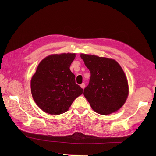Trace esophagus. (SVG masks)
<instances>
[{
	"instance_id": "34e87169",
	"label": "esophagus",
	"mask_w": 156,
	"mask_h": 156,
	"mask_svg": "<svg viewBox=\"0 0 156 156\" xmlns=\"http://www.w3.org/2000/svg\"><path fill=\"white\" fill-rule=\"evenodd\" d=\"M81 87L83 89H84V88H85V84H84V83H82V84H81Z\"/></svg>"
}]
</instances>
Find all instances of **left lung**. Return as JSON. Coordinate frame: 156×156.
Returning a JSON list of instances; mask_svg holds the SVG:
<instances>
[{"label":"left lung","instance_id":"left-lung-1","mask_svg":"<svg viewBox=\"0 0 156 156\" xmlns=\"http://www.w3.org/2000/svg\"><path fill=\"white\" fill-rule=\"evenodd\" d=\"M90 72L84 96L92 109L103 115L118 111L128 96V84L124 71L116 61L95 55H81Z\"/></svg>","mask_w":156,"mask_h":156}]
</instances>
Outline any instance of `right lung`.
<instances>
[{
  "label": "right lung",
  "instance_id": "add662e5",
  "mask_svg": "<svg viewBox=\"0 0 156 156\" xmlns=\"http://www.w3.org/2000/svg\"><path fill=\"white\" fill-rule=\"evenodd\" d=\"M75 53L52 55L41 61L31 79L32 98L42 111L50 115L66 112L83 89L75 83L69 67Z\"/></svg>",
  "mask_w": 156,
  "mask_h": 156
}]
</instances>
